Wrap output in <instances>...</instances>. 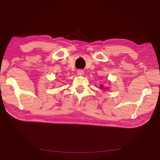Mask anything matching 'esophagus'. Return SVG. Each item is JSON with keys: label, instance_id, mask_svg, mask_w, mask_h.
Instances as JSON below:
<instances>
[{"label": "esophagus", "instance_id": "obj_1", "mask_svg": "<svg viewBox=\"0 0 160 160\" xmlns=\"http://www.w3.org/2000/svg\"><path fill=\"white\" fill-rule=\"evenodd\" d=\"M77 73H78V75H82L83 74H84V70H77Z\"/></svg>", "mask_w": 160, "mask_h": 160}]
</instances>
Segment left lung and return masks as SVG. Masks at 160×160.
<instances>
[{
  "mask_svg": "<svg viewBox=\"0 0 160 160\" xmlns=\"http://www.w3.org/2000/svg\"><path fill=\"white\" fill-rule=\"evenodd\" d=\"M100 88H101V89H102L103 88V85H100ZM105 89H106V88H105ZM107 89H108L107 88Z\"/></svg>",
  "mask_w": 160,
  "mask_h": 160,
  "instance_id": "1",
  "label": "left lung"
}]
</instances>
